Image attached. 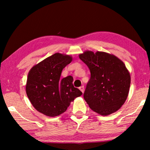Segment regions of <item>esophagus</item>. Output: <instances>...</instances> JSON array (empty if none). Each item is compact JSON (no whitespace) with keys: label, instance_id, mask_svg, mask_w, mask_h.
Segmentation results:
<instances>
[{"label":"esophagus","instance_id":"esophagus-1","mask_svg":"<svg viewBox=\"0 0 150 150\" xmlns=\"http://www.w3.org/2000/svg\"><path fill=\"white\" fill-rule=\"evenodd\" d=\"M79 88L81 92L83 93V92H84V86H81V87Z\"/></svg>","mask_w":150,"mask_h":150}]
</instances>
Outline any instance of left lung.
<instances>
[{
  "mask_svg": "<svg viewBox=\"0 0 150 150\" xmlns=\"http://www.w3.org/2000/svg\"><path fill=\"white\" fill-rule=\"evenodd\" d=\"M79 58L88 66L91 78L84 99L95 112L107 116L125 103L130 86V75L123 62L112 54L86 51Z\"/></svg>",
  "mask_w": 150,
  "mask_h": 150,
  "instance_id": "left-lung-1",
  "label": "left lung"
}]
</instances>
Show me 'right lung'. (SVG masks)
<instances>
[{
  "mask_svg": "<svg viewBox=\"0 0 150 150\" xmlns=\"http://www.w3.org/2000/svg\"><path fill=\"white\" fill-rule=\"evenodd\" d=\"M71 61L70 55L56 53L30 70L26 85L27 96L33 106L45 116L60 115L71 102L83 94L74 87L71 76L60 79L63 69Z\"/></svg>",
  "mask_w": 150,
  "mask_h": 150,
  "instance_id": "obj_1",
  "label": "right lung"
}]
</instances>
